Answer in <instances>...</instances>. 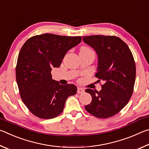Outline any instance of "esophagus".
<instances>
[{"mask_svg":"<svg viewBox=\"0 0 149 149\" xmlns=\"http://www.w3.org/2000/svg\"><path fill=\"white\" fill-rule=\"evenodd\" d=\"M77 93H79V94H81V93H84V89H82V88L78 87V88H77Z\"/></svg>","mask_w":149,"mask_h":149,"instance_id":"1","label":"esophagus"}]
</instances>
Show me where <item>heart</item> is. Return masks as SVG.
Masks as SVG:
<instances>
[{
  "label": "heart",
  "mask_w": 149,
  "mask_h": 149,
  "mask_svg": "<svg viewBox=\"0 0 149 149\" xmlns=\"http://www.w3.org/2000/svg\"><path fill=\"white\" fill-rule=\"evenodd\" d=\"M90 50H91L87 47H81L80 49V52H86V51H90Z\"/></svg>",
  "instance_id": "b5f03b06"
}]
</instances>
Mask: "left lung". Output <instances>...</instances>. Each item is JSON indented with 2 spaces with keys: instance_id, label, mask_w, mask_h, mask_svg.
Returning <instances> with one entry per match:
<instances>
[{
  "instance_id": "left-lung-1",
  "label": "left lung",
  "mask_w": 149,
  "mask_h": 149,
  "mask_svg": "<svg viewBox=\"0 0 149 149\" xmlns=\"http://www.w3.org/2000/svg\"><path fill=\"white\" fill-rule=\"evenodd\" d=\"M84 41L93 47L99 58L95 77L103 81L100 91L87 89L92 101L85 106L88 112L99 118H108L118 114L132 97L136 67L130 48L116 36H84Z\"/></svg>"
}]
</instances>
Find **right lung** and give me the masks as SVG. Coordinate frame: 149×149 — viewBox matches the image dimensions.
<instances>
[{"label":"right lung","mask_w":149,"mask_h":149,"mask_svg":"<svg viewBox=\"0 0 149 149\" xmlns=\"http://www.w3.org/2000/svg\"><path fill=\"white\" fill-rule=\"evenodd\" d=\"M81 41V37L50 33L30 37L22 46L16 67L20 97L35 116L51 119L61 114L70 96L77 92L73 84L52 79V68H58L65 54Z\"/></svg>","instance_id":"right-lung-1"}]
</instances>
